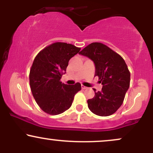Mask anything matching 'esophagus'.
I'll list each match as a JSON object with an SVG mask.
<instances>
[{
    "instance_id": "34e87169",
    "label": "esophagus",
    "mask_w": 153,
    "mask_h": 153,
    "mask_svg": "<svg viewBox=\"0 0 153 153\" xmlns=\"http://www.w3.org/2000/svg\"><path fill=\"white\" fill-rule=\"evenodd\" d=\"M81 88H82V89H86L87 88V87H85V86H84V85H81Z\"/></svg>"
}]
</instances>
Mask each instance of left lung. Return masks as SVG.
I'll return each instance as SVG.
<instances>
[{
    "instance_id": "left-lung-1",
    "label": "left lung",
    "mask_w": 153,
    "mask_h": 153,
    "mask_svg": "<svg viewBox=\"0 0 153 153\" xmlns=\"http://www.w3.org/2000/svg\"><path fill=\"white\" fill-rule=\"evenodd\" d=\"M94 61L95 76L103 85L101 91L87 101L88 108L101 117L114 114L122 106L130 84V73L124 59L118 53L101 42H93L79 52Z\"/></svg>"
}]
</instances>
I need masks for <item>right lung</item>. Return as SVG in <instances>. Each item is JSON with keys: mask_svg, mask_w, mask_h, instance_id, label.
<instances>
[{"mask_svg": "<svg viewBox=\"0 0 153 153\" xmlns=\"http://www.w3.org/2000/svg\"><path fill=\"white\" fill-rule=\"evenodd\" d=\"M71 44L54 42L35 57L29 73V83L35 101L50 115L62 114L71 106L75 95L81 90L76 82L68 85L60 81L71 57L80 52Z\"/></svg>", "mask_w": 153, "mask_h": 153, "instance_id": "1", "label": "right lung"}]
</instances>
